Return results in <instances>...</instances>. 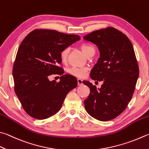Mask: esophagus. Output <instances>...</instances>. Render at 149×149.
<instances>
[{
    "label": "esophagus",
    "instance_id": "obj_1",
    "mask_svg": "<svg viewBox=\"0 0 149 149\" xmlns=\"http://www.w3.org/2000/svg\"><path fill=\"white\" fill-rule=\"evenodd\" d=\"M77 82H78V86H81L82 85V80L81 79H77Z\"/></svg>",
    "mask_w": 149,
    "mask_h": 149
}]
</instances>
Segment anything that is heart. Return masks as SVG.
<instances>
[{
  "instance_id": "heart-1",
  "label": "heart",
  "mask_w": 149,
  "mask_h": 149,
  "mask_svg": "<svg viewBox=\"0 0 149 149\" xmlns=\"http://www.w3.org/2000/svg\"><path fill=\"white\" fill-rule=\"evenodd\" d=\"M81 49L82 50L84 54L87 56L89 57L93 56L95 52V47L89 43H83L81 45ZM70 52V47H67L63 48L60 52V58L62 61H66L68 58L69 53ZM88 69L87 67H79L72 66L67 69V71L69 74L74 76L77 78H84L88 72Z\"/></svg>"
}]
</instances>
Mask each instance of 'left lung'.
<instances>
[{
    "label": "left lung",
    "mask_w": 149,
    "mask_h": 149,
    "mask_svg": "<svg viewBox=\"0 0 149 149\" xmlns=\"http://www.w3.org/2000/svg\"><path fill=\"white\" fill-rule=\"evenodd\" d=\"M83 38L99 49L100 58L93 67L90 77L93 80L104 82L97 89L89 81H83L90 89L84 106L95 119L101 121L113 119L127 108L139 77L132 44L125 33L111 26L93 31Z\"/></svg>",
    "instance_id": "left-lung-1"
}]
</instances>
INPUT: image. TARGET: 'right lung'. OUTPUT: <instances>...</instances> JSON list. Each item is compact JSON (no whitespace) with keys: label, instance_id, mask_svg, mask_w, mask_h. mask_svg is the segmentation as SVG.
Listing matches in <instances>:
<instances>
[{"label":"right lung","instance_id":"obj_1","mask_svg":"<svg viewBox=\"0 0 149 149\" xmlns=\"http://www.w3.org/2000/svg\"><path fill=\"white\" fill-rule=\"evenodd\" d=\"M79 40L78 35L36 29L21 42L13 66L14 90L30 117L45 119L56 113L67 93L77 86L72 75L61 76L60 82L49 81L48 77L63 74L61 50Z\"/></svg>","mask_w":149,"mask_h":149}]
</instances>
